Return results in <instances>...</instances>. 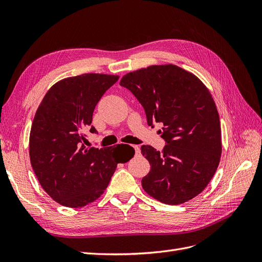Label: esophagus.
Masks as SVG:
<instances>
[{
	"instance_id": "esophagus-1",
	"label": "esophagus",
	"mask_w": 262,
	"mask_h": 262,
	"mask_svg": "<svg viewBox=\"0 0 262 262\" xmlns=\"http://www.w3.org/2000/svg\"><path fill=\"white\" fill-rule=\"evenodd\" d=\"M133 148H134V150H136V154L140 153V147L138 145H133Z\"/></svg>"
}]
</instances>
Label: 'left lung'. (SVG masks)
Segmentation results:
<instances>
[{
  "instance_id": "8db88e82",
  "label": "left lung",
  "mask_w": 262,
  "mask_h": 262,
  "mask_svg": "<svg viewBox=\"0 0 262 262\" xmlns=\"http://www.w3.org/2000/svg\"><path fill=\"white\" fill-rule=\"evenodd\" d=\"M120 85L143 106L148 125L164 124L162 152L141 146L150 165L142 187L166 204L191 200L211 181L222 154L220 117L209 90L195 75L173 64L130 72Z\"/></svg>"
}]
</instances>
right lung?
I'll use <instances>...</instances> for the list:
<instances>
[{"label":"right lung","mask_w":262,"mask_h":262,"mask_svg":"<svg viewBox=\"0 0 262 262\" xmlns=\"http://www.w3.org/2000/svg\"><path fill=\"white\" fill-rule=\"evenodd\" d=\"M118 75L86 73L55 83L39 105L29 137L31 167L42 189L54 201L83 208L97 200L109 185L118 163H126L134 148L126 144L86 147L94 109ZM129 152L122 155L121 148Z\"/></svg>","instance_id":"obj_1"}]
</instances>
